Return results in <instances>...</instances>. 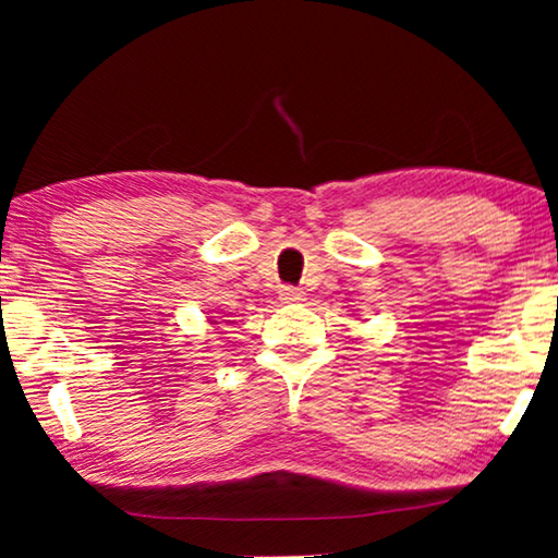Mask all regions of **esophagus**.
Returning a JSON list of instances; mask_svg holds the SVG:
<instances>
[{
    "label": "esophagus",
    "instance_id": "esophagus-1",
    "mask_svg": "<svg viewBox=\"0 0 558 558\" xmlns=\"http://www.w3.org/2000/svg\"><path fill=\"white\" fill-rule=\"evenodd\" d=\"M279 300L284 304H296V302L304 300V292H302V289H296V287H281Z\"/></svg>",
    "mask_w": 558,
    "mask_h": 558
}]
</instances>
